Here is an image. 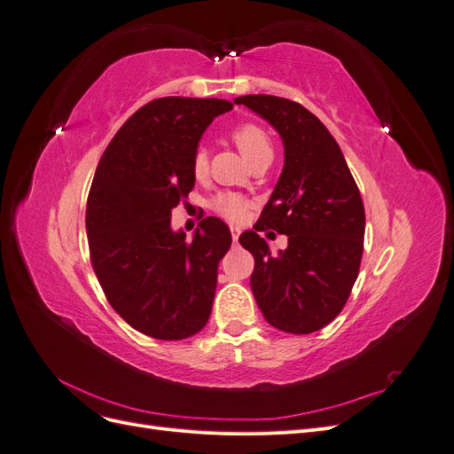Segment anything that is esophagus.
Segmentation results:
<instances>
[{
    "mask_svg": "<svg viewBox=\"0 0 454 454\" xmlns=\"http://www.w3.org/2000/svg\"><path fill=\"white\" fill-rule=\"evenodd\" d=\"M231 235H232V240H239V237H240V229L239 227H231Z\"/></svg>",
    "mask_w": 454,
    "mask_h": 454,
    "instance_id": "1",
    "label": "esophagus"
}]
</instances>
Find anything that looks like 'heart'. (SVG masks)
I'll return each instance as SVG.
<instances>
[{
	"mask_svg": "<svg viewBox=\"0 0 454 454\" xmlns=\"http://www.w3.org/2000/svg\"><path fill=\"white\" fill-rule=\"evenodd\" d=\"M231 138L237 144L240 153L248 162L265 153H272L269 134L259 125H255V122H242V125L235 127L231 132ZM191 168H193L195 177H204L206 172H208V153H206L204 147H197L193 153V160H191ZM210 208L215 214L229 219V222H242V219L248 215L252 202L244 195L225 191V193H217L210 200Z\"/></svg>",
	"mask_w": 454,
	"mask_h": 454,
	"instance_id": "b5f03b06",
	"label": "heart"
}]
</instances>
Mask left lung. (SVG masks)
I'll return each mask as SVG.
<instances>
[{
    "label": "left lung",
    "instance_id": "obj_1",
    "mask_svg": "<svg viewBox=\"0 0 454 454\" xmlns=\"http://www.w3.org/2000/svg\"><path fill=\"white\" fill-rule=\"evenodd\" d=\"M267 119L284 142V170L255 230L288 237L270 254L254 231L239 242L254 255L252 292L265 320L295 335L318 332L347 305L358 278L365 210L339 144L324 122L301 104L270 94L239 96Z\"/></svg>",
    "mask_w": 454,
    "mask_h": 454
}]
</instances>
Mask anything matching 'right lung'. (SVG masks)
I'll return each mask as SVG.
<instances>
[{
	"mask_svg": "<svg viewBox=\"0 0 454 454\" xmlns=\"http://www.w3.org/2000/svg\"><path fill=\"white\" fill-rule=\"evenodd\" d=\"M229 109L217 98L149 102L119 129L94 172L85 215L92 269L121 318L153 339H187L210 318L231 231L210 215L187 242L172 232L170 215L195 185L191 160L202 132Z\"/></svg>",
	"mask_w": 454,
	"mask_h": 454,
	"instance_id": "obj_1",
	"label": "right lung"
}]
</instances>
